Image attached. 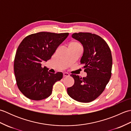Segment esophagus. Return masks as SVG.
<instances>
[{
  "instance_id": "obj_1",
  "label": "esophagus",
  "mask_w": 131,
  "mask_h": 131,
  "mask_svg": "<svg viewBox=\"0 0 131 131\" xmlns=\"http://www.w3.org/2000/svg\"><path fill=\"white\" fill-rule=\"evenodd\" d=\"M63 77H67L70 75H69V74H68V73H64L63 74Z\"/></svg>"
}]
</instances>
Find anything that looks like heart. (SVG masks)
<instances>
[{
  "label": "heart",
  "instance_id": "heart-1",
  "mask_svg": "<svg viewBox=\"0 0 131 131\" xmlns=\"http://www.w3.org/2000/svg\"><path fill=\"white\" fill-rule=\"evenodd\" d=\"M69 48H82V46L79 42L77 41H72L69 44Z\"/></svg>",
  "mask_w": 131,
  "mask_h": 131
}]
</instances>
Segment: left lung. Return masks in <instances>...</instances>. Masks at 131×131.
Instances as JSON below:
<instances>
[{"mask_svg":"<svg viewBox=\"0 0 131 131\" xmlns=\"http://www.w3.org/2000/svg\"><path fill=\"white\" fill-rule=\"evenodd\" d=\"M72 37L79 40L84 47L80 60L86 77L75 74L70 76L74 84L68 88V93L72 99L80 102H90L96 99L106 86L112 76L113 59L111 50L105 40L91 32L74 33Z\"/></svg>","mask_w":131,"mask_h":131,"instance_id":"left-lung-1","label":"left lung"}]
</instances>
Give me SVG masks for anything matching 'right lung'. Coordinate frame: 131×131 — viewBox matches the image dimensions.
<instances>
[{
  "mask_svg": "<svg viewBox=\"0 0 131 131\" xmlns=\"http://www.w3.org/2000/svg\"><path fill=\"white\" fill-rule=\"evenodd\" d=\"M69 34L37 32L27 36L19 44L14 60V72L17 87L27 98L35 101L47 98L54 83L62 78V73H49L48 69L41 67V62L51 58Z\"/></svg>",
  "mask_w": 131,
  "mask_h": 131,
  "instance_id": "add662e5",
  "label": "right lung"
}]
</instances>
